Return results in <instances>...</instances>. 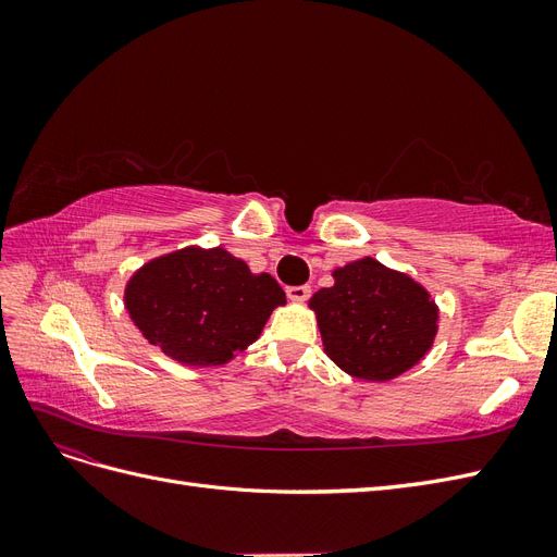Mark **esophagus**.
<instances>
[{"label": "esophagus", "instance_id": "obj_1", "mask_svg": "<svg viewBox=\"0 0 557 557\" xmlns=\"http://www.w3.org/2000/svg\"><path fill=\"white\" fill-rule=\"evenodd\" d=\"M285 293H288V299L293 301H307L311 297L309 285H290V288H285Z\"/></svg>", "mask_w": 557, "mask_h": 557}]
</instances>
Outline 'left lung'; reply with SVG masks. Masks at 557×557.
Instances as JSON below:
<instances>
[{
	"label": "left lung",
	"instance_id": "obj_1",
	"mask_svg": "<svg viewBox=\"0 0 557 557\" xmlns=\"http://www.w3.org/2000/svg\"><path fill=\"white\" fill-rule=\"evenodd\" d=\"M309 307L330 360L362 381H391L423 360L440 318L423 285L374 258L336 269Z\"/></svg>",
	"mask_w": 557,
	"mask_h": 557
}]
</instances>
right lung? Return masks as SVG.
<instances>
[{"label":"right lung","instance_id":"1","mask_svg":"<svg viewBox=\"0 0 557 557\" xmlns=\"http://www.w3.org/2000/svg\"><path fill=\"white\" fill-rule=\"evenodd\" d=\"M285 305L269 274H250L223 248H183L150 260L127 283L125 307L146 339L195 367L225 364Z\"/></svg>","mask_w":557,"mask_h":557}]
</instances>
